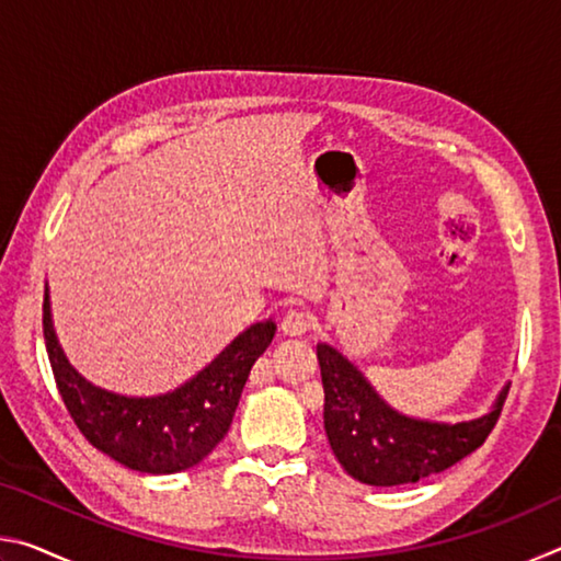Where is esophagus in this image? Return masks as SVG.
<instances>
[{
	"mask_svg": "<svg viewBox=\"0 0 561 561\" xmlns=\"http://www.w3.org/2000/svg\"><path fill=\"white\" fill-rule=\"evenodd\" d=\"M311 329V319L299 309H289L282 319V331L287 336H304Z\"/></svg>",
	"mask_w": 561,
	"mask_h": 561,
	"instance_id": "obj_1",
	"label": "esophagus"
}]
</instances>
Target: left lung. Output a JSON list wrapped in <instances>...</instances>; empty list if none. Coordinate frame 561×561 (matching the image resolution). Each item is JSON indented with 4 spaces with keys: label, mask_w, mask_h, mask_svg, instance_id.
<instances>
[{
    "label": "left lung",
    "mask_w": 561,
    "mask_h": 561,
    "mask_svg": "<svg viewBox=\"0 0 561 561\" xmlns=\"http://www.w3.org/2000/svg\"><path fill=\"white\" fill-rule=\"evenodd\" d=\"M317 358L331 450L351 478L376 488L417 482L468 458L495 428L510 391V386L502 388L492 411L474 421H417L393 411L334 346L319 344Z\"/></svg>",
    "instance_id": "obj_1"
}]
</instances>
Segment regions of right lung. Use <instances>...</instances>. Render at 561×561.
Wrapping results in <instances>:
<instances>
[{"mask_svg":"<svg viewBox=\"0 0 561 561\" xmlns=\"http://www.w3.org/2000/svg\"><path fill=\"white\" fill-rule=\"evenodd\" d=\"M277 324L260 321L175 391L150 398L111 393L89 383L64 356L44 289V341L51 371L76 428L93 448L130 470L173 474L193 468L215 450L240 403L254 360L272 344Z\"/></svg>","mask_w":561,"mask_h":561,"instance_id":"1","label":"right lung"}]
</instances>
